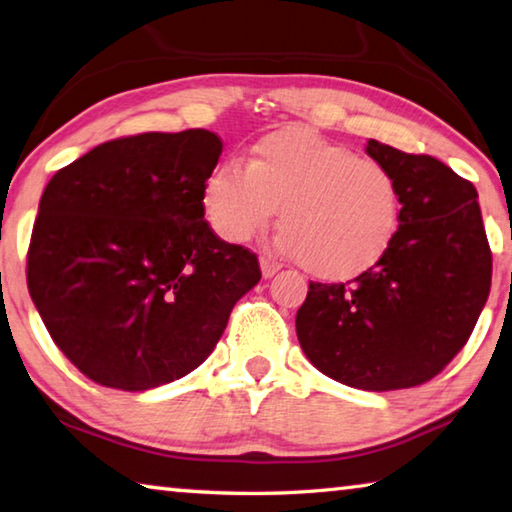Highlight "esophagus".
I'll use <instances>...</instances> for the list:
<instances>
[{
    "mask_svg": "<svg viewBox=\"0 0 512 512\" xmlns=\"http://www.w3.org/2000/svg\"><path fill=\"white\" fill-rule=\"evenodd\" d=\"M259 266H262L264 278H273V275L282 269L280 262H275L273 257H262V259H259Z\"/></svg>",
    "mask_w": 512,
    "mask_h": 512,
    "instance_id": "obj_1",
    "label": "esophagus"
}]
</instances>
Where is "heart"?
Listing matches in <instances>:
<instances>
[{
	"label": "heart",
	"instance_id": "obj_1",
	"mask_svg": "<svg viewBox=\"0 0 512 512\" xmlns=\"http://www.w3.org/2000/svg\"><path fill=\"white\" fill-rule=\"evenodd\" d=\"M202 212L227 243H246L280 216V246L319 278L344 280L380 262L401 225L392 170L312 129L264 134L202 184Z\"/></svg>",
	"mask_w": 512,
	"mask_h": 512
}]
</instances>
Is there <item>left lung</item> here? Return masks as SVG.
<instances>
[{"label": "left lung", "mask_w": 512, "mask_h": 512, "mask_svg": "<svg viewBox=\"0 0 512 512\" xmlns=\"http://www.w3.org/2000/svg\"><path fill=\"white\" fill-rule=\"evenodd\" d=\"M367 154L399 182V232L346 285L310 282L296 335L332 380L389 392L435 378L467 344L490 294L492 253L472 182L440 159L373 139Z\"/></svg>", "instance_id": "obj_1"}]
</instances>
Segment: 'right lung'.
<instances>
[{"label": "right lung", "mask_w": 512, "mask_h": 512, "mask_svg": "<svg viewBox=\"0 0 512 512\" xmlns=\"http://www.w3.org/2000/svg\"><path fill=\"white\" fill-rule=\"evenodd\" d=\"M223 143L207 129L97 145L47 182L27 287L61 353L93 383L143 392L214 351L257 255L216 237L202 184Z\"/></svg>", "instance_id": "right-lung-1"}]
</instances>
